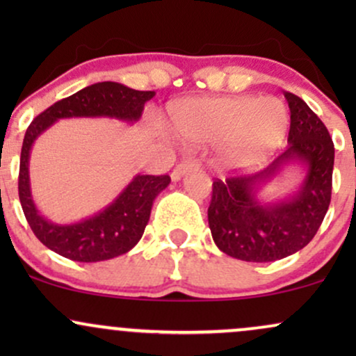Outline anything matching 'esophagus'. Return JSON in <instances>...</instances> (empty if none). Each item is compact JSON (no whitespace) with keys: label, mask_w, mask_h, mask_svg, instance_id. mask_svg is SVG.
I'll use <instances>...</instances> for the list:
<instances>
[{"label":"esophagus","mask_w":356,"mask_h":356,"mask_svg":"<svg viewBox=\"0 0 356 356\" xmlns=\"http://www.w3.org/2000/svg\"><path fill=\"white\" fill-rule=\"evenodd\" d=\"M195 169H199V164L195 161H191L189 159V161H184L177 167H175V169L172 170V174H170V177H172V181H179L184 174L189 172V170H195Z\"/></svg>","instance_id":"obj_1"}]
</instances>
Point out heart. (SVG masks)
I'll return each mask as SVG.
<instances>
[{
	"label": "heart",
	"instance_id": "1",
	"mask_svg": "<svg viewBox=\"0 0 356 356\" xmlns=\"http://www.w3.org/2000/svg\"><path fill=\"white\" fill-rule=\"evenodd\" d=\"M169 127L184 144L220 142L218 162L229 172L254 170L284 142L289 112L277 99L254 95L202 97L174 102Z\"/></svg>",
	"mask_w": 356,
	"mask_h": 356
}]
</instances>
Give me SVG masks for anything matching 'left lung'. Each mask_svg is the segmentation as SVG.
Segmentation results:
<instances>
[{
  "mask_svg": "<svg viewBox=\"0 0 356 356\" xmlns=\"http://www.w3.org/2000/svg\"><path fill=\"white\" fill-rule=\"evenodd\" d=\"M291 112L288 147L266 169L212 182L207 219L212 239L227 256L249 263L283 259L303 249L320 229L330 201L334 145L328 129L300 97L284 92ZM289 163L307 172L289 198L261 203L257 192Z\"/></svg>",
  "mask_w": 356,
  "mask_h": 356,
  "instance_id": "obj_1",
  "label": "left lung"
}]
</instances>
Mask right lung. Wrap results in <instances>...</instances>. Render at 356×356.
Masks as SVG:
<instances>
[{
    "label": "right lung",
    "mask_w": 356,
    "mask_h": 356,
    "mask_svg": "<svg viewBox=\"0 0 356 356\" xmlns=\"http://www.w3.org/2000/svg\"><path fill=\"white\" fill-rule=\"evenodd\" d=\"M154 95V92H140L117 81H100L53 104L28 127L19 159V202L36 238L56 254L80 263H97L129 252L140 241L155 197L169 186L170 177L138 174L115 201L92 218L55 224L40 214L31 197L28 164L35 140L60 118L108 117L134 124L142 117L145 102Z\"/></svg>",
    "instance_id": "add662e5"
}]
</instances>
